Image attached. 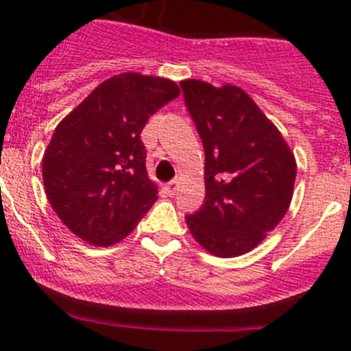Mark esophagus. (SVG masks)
<instances>
[{
    "mask_svg": "<svg viewBox=\"0 0 351 351\" xmlns=\"http://www.w3.org/2000/svg\"><path fill=\"white\" fill-rule=\"evenodd\" d=\"M167 190H169L170 195H176V191H178V181H170L167 184Z\"/></svg>",
    "mask_w": 351,
    "mask_h": 351,
    "instance_id": "obj_1",
    "label": "esophagus"
}]
</instances>
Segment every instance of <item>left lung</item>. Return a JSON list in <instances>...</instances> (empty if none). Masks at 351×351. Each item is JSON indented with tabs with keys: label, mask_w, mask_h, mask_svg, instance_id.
<instances>
[{
	"label": "left lung",
	"mask_w": 351,
	"mask_h": 351,
	"mask_svg": "<svg viewBox=\"0 0 351 351\" xmlns=\"http://www.w3.org/2000/svg\"><path fill=\"white\" fill-rule=\"evenodd\" d=\"M184 104L206 151V198L186 216L191 235L216 256L244 255L283 219L297 165L280 130L237 86L182 80Z\"/></svg>",
	"instance_id": "left-lung-1"
}]
</instances>
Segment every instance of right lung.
Segmentation results:
<instances>
[{
  "instance_id": "1",
  "label": "right lung",
  "mask_w": 351,
  "mask_h": 351,
  "mask_svg": "<svg viewBox=\"0 0 351 351\" xmlns=\"http://www.w3.org/2000/svg\"><path fill=\"white\" fill-rule=\"evenodd\" d=\"M178 96L172 80L128 71L101 82L54 130L42 160L43 186L77 237L112 246L156 202L141 133Z\"/></svg>"
}]
</instances>
